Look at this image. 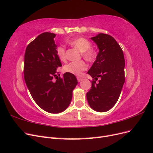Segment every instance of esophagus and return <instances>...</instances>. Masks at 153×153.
Masks as SVG:
<instances>
[{
	"label": "esophagus",
	"mask_w": 153,
	"mask_h": 153,
	"mask_svg": "<svg viewBox=\"0 0 153 153\" xmlns=\"http://www.w3.org/2000/svg\"><path fill=\"white\" fill-rule=\"evenodd\" d=\"M77 80H78V82H81L82 80V78H80V77H78V76H77Z\"/></svg>",
	"instance_id": "34e87169"
}]
</instances>
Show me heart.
I'll return each mask as SVG.
<instances>
[{
    "instance_id": "b5f03b06",
    "label": "heart",
    "mask_w": 153,
    "mask_h": 153,
    "mask_svg": "<svg viewBox=\"0 0 153 153\" xmlns=\"http://www.w3.org/2000/svg\"><path fill=\"white\" fill-rule=\"evenodd\" d=\"M69 44L73 47L76 48L82 52V55L87 61H93L95 58L94 50L91 48V43L84 38H78L74 39L69 40ZM56 52L57 57L62 62H66V48L63 46H59L57 48ZM87 69L86 63L80 61L78 62H71L64 67V71L66 72L73 74L75 75H80L82 71Z\"/></svg>"
}]
</instances>
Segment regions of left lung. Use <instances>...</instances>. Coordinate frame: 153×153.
I'll list each match as a JSON object with an SVG mask.
<instances>
[{"instance_id":"8db88e82","label":"left lung","mask_w":153,"mask_h":153,"mask_svg":"<svg viewBox=\"0 0 153 153\" xmlns=\"http://www.w3.org/2000/svg\"><path fill=\"white\" fill-rule=\"evenodd\" d=\"M91 39L99 52L87 73L94 78L86 96L92 109L99 112L110 110L117 103L124 84L125 61L123 50L115 39L100 33ZM100 78L98 83L95 81Z\"/></svg>"}]
</instances>
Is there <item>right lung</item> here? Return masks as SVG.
<instances>
[{"label":"right lung","instance_id":"obj_1","mask_svg":"<svg viewBox=\"0 0 153 153\" xmlns=\"http://www.w3.org/2000/svg\"><path fill=\"white\" fill-rule=\"evenodd\" d=\"M55 34L44 32L27 46L24 57V79L36 104L45 111L58 114L71 103L78 84L73 74L65 73L53 81L57 69L62 66L57 57Z\"/></svg>","mask_w":153,"mask_h":153}]
</instances>
